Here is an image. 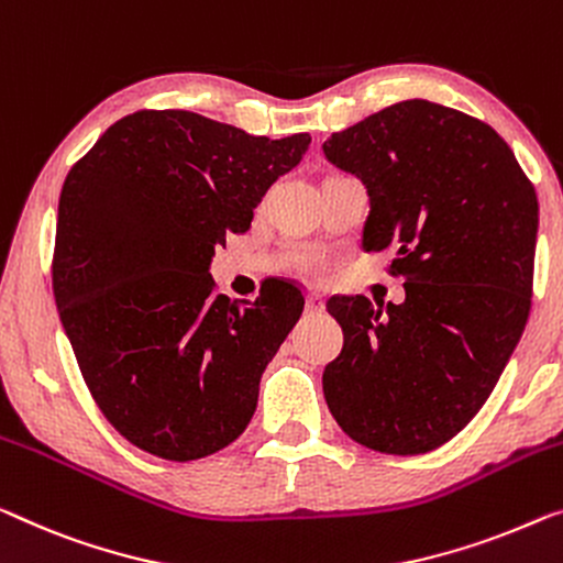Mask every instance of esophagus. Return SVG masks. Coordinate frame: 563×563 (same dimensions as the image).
I'll return each mask as SVG.
<instances>
[{
  "label": "esophagus",
  "mask_w": 563,
  "mask_h": 563,
  "mask_svg": "<svg viewBox=\"0 0 563 563\" xmlns=\"http://www.w3.org/2000/svg\"><path fill=\"white\" fill-rule=\"evenodd\" d=\"M306 308H308V313H323L325 303H323L321 296H316V292H310L308 300H306Z\"/></svg>",
  "instance_id": "1"
}]
</instances>
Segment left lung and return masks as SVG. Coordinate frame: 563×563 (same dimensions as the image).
<instances>
[{"label":"left lung","instance_id":"8db88e82","mask_svg":"<svg viewBox=\"0 0 563 563\" xmlns=\"http://www.w3.org/2000/svg\"><path fill=\"white\" fill-rule=\"evenodd\" d=\"M368 191L362 245L391 250L405 303L329 300L343 349L323 397L351 440L422 455L490 397L526 329L539 199L488 123L430 100H401L323 144Z\"/></svg>","mask_w":563,"mask_h":563}]
</instances>
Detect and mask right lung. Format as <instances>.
I'll use <instances>...</instances> for the list:
<instances>
[{"label":"right lung","instance_id":"right-lung-1","mask_svg":"<svg viewBox=\"0 0 563 563\" xmlns=\"http://www.w3.org/2000/svg\"><path fill=\"white\" fill-rule=\"evenodd\" d=\"M308 144V133L273 141L189 111H139L67 174L57 313L100 412L144 452L189 463L253 419L260 376L303 313V292L273 280L255 303H230L209 263L230 232L250 230Z\"/></svg>","mask_w":563,"mask_h":563}]
</instances>
